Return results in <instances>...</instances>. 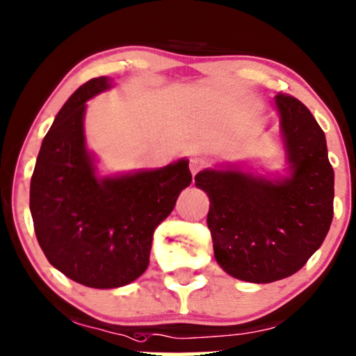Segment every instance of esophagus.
<instances>
[{
	"label": "esophagus",
	"mask_w": 356,
	"mask_h": 356,
	"mask_svg": "<svg viewBox=\"0 0 356 356\" xmlns=\"http://www.w3.org/2000/svg\"><path fill=\"white\" fill-rule=\"evenodd\" d=\"M204 167H206V161L202 160L201 156H191V159H189V170H191L193 175L200 173L201 170H204Z\"/></svg>",
	"instance_id": "obj_1"
}]
</instances>
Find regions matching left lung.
<instances>
[{"mask_svg":"<svg viewBox=\"0 0 356 356\" xmlns=\"http://www.w3.org/2000/svg\"><path fill=\"white\" fill-rule=\"evenodd\" d=\"M291 177L266 179L240 170L195 177L211 206L207 227L220 268L237 280L271 283L294 275L324 242L334 218V168L325 136L294 96L275 98Z\"/></svg>","mask_w":356,"mask_h":356,"instance_id":"8db88e82","label":"left lung"}]
</instances>
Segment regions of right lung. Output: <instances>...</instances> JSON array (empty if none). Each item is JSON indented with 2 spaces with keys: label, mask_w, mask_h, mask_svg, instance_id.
Instances as JSON below:
<instances>
[{
  "label": "right lung",
  "mask_w": 356,
  "mask_h": 356,
  "mask_svg": "<svg viewBox=\"0 0 356 356\" xmlns=\"http://www.w3.org/2000/svg\"><path fill=\"white\" fill-rule=\"evenodd\" d=\"M86 81L55 116L31 178V214L50 265L90 288H119L149 266L154 230L191 183L186 160L152 172L96 178L85 147L86 101L108 90Z\"/></svg>",
  "instance_id": "add662e5"
}]
</instances>
